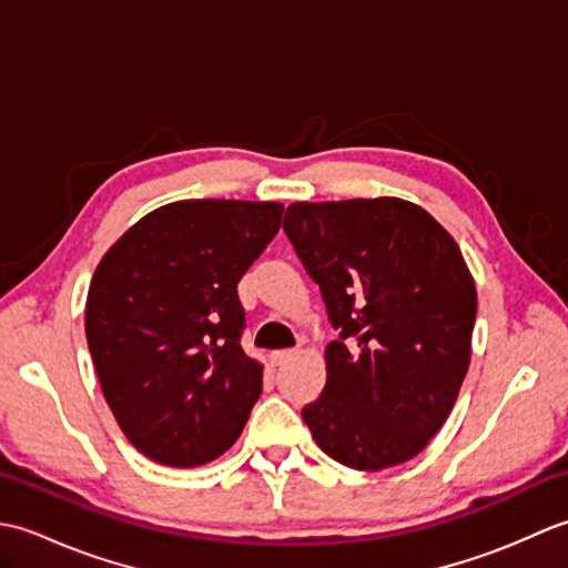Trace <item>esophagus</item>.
Returning <instances> with one entry per match:
<instances>
[{
    "label": "esophagus",
    "mask_w": 568,
    "mask_h": 568,
    "mask_svg": "<svg viewBox=\"0 0 568 568\" xmlns=\"http://www.w3.org/2000/svg\"><path fill=\"white\" fill-rule=\"evenodd\" d=\"M293 356H295L293 348H285V352H273V354H271V364H273V366H283V364H287V361H291Z\"/></svg>",
    "instance_id": "obj_1"
}]
</instances>
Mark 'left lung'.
Instances as JSON below:
<instances>
[{
    "label": "left lung",
    "instance_id": "left-lung-1",
    "mask_svg": "<svg viewBox=\"0 0 568 568\" xmlns=\"http://www.w3.org/2000/svg\"><path fill=\"white\" fill-rule=\"evenodd\" d=\"M283 229L339 334L303 419L320 449L381 470L449 417L470 361L476 285L449 232L413 202H295Z\"/></svg>",
    "mask_w": 568,
    "mask_h": 568
}]
</instances>
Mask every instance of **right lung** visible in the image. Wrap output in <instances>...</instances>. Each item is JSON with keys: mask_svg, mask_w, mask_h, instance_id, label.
I'll return each instance as SVG.
<instances>
[{"mask_svg": "<svg viewBox=\"0 0 568 568\" xmlns=\"http://www.w3.org/2000/svg\"><path fill=\"white\" fill-rule=\"evenodd\" d=\"M283 204L183 200L136 222L92 275L84 334L119 427L153 462L202 466L261 395L241 348L236 285L281 229Z\"/></svg>", "mask_w": 568, "mask_h": 568, "instance_id": "add662e5", "label": "right lung"}]
</instances>
